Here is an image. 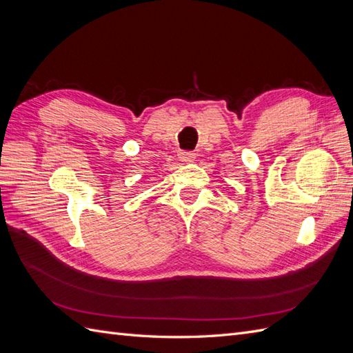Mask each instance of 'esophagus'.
<instances>
[{
	"instance_id": "esophagus-1",
	"label": "esophagus",
	"mask_w": 353,
	"mask_h": 353,
	"mask_svg": "<svg viewBox=\"0 0 353 353\" xmlns=\"http://www.w3.org/2000/svg\"><path fill=\"white\" fill-rule=\"evenodd\" d=\"M196 153H193V152H181L179 153V160L181 162H185V163H190V162H193V160L196 159Z\"/></svg>"
}]
</instances>
